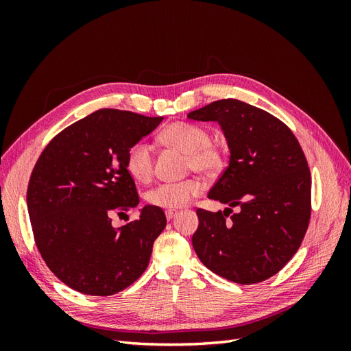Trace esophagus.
<instances>
[{
    "label": "esophagus",
    "instance_id": "esophagus-1",
    "mask_svg": "<svg viewBox=\"0 0 351 351\" xmlns=\"http://www.w3.org/2000/svg\"><path fill=\"white\" fill-rule=\"evenodd\" d=\"M176 215H177V210H167V212H165L167 219H173Z\"/></svg>",
    "mask_w": 351,
    "mask_h": 351
}]
</instances>
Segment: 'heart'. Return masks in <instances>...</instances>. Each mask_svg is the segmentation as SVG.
I'll return each mask as SVG.
<instances>
[{
    "instance_id": "b5f03b06",
    "label": "heart",
    "mask_w": 351,
    "mask_h": 351,
    "mask_svg": "<svg viewBox=\"0 0 351 351\" xmlns=\"http://www.w3.org/2000/svg\"><path fill=\"white\" fill-rule=\"evenodd\" d=\"M161 139L187 154V167L205 176L217 174L224 165L221 147L210 142L209 132L199 124L178 121L169 124ZM125 168L136 182H149L154 174L152 146L147 142L134 143L125 156ZM204 192V184L197 178L183 182H167L149 190L146 199L152 206L174 210L186 206L190 200Z\"/></svg>"
}]
</instances>
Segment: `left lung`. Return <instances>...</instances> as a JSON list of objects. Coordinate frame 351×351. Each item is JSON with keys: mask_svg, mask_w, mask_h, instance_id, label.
<instances>
[{"mask_svg": "<svg viewBox=\"0 0 351 351\" xmlns=\"http://www.w3.org/2000/svg\"><path fill=\"white\" fill-rule=\"evenodd\" d=\"M187 117L218 121L231 152L208 193L230 208H197L196 254L232 282L271 278L299 250L311 221L312 178L299 141L277 117L239 99H219ZM234 206L237 215L232 214Z\"/></svg>", "mask_w": 351, "mask_h": 351, "instance_id": "obj_1", "label": "left lung"}]
</instances>
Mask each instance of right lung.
Here are the masks:
<instances>
[{
    "label": "right lung",
    "instance_id": "add662e5",
    "mask_svg": "<svg viewBox=\"0 0 351 351\" xmlns=\"http://www.w3.org/2000/svg\"><path fill=\"white\" fill-rule=\"evenodd\" d=\"M162 119L101 108L61 130L39 155L27 186L32 231L47 267L70 289L112 295L147 268L167 226L164 210L145 206L120 228L111 215L139 205L125 156Z\"/></svg>",
    "mask_w": 351,
    "mask_h": 351
}]
</instances>
